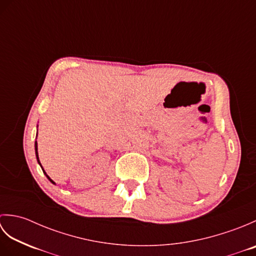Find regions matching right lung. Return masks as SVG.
<instances>
[{"instance_id": "add662e5", "label": "right lung", "mask_w": 256, "mask_h": 256, "mask_svg": "<svg viewBox=\"0 0 256 256\" xmlns=\"http://www.w3.org/2000/svg\"><path fill=\"white\" fill-rule=\"evenodd\" d=\"M37 126H38V125H37ZM36 136H37V135H36ZM35 154H36V158H37V162H38V164H40V166L42 167V172H44V174H45V175H46V177H47L48 179H50V182L52 184H55V182H54V180H52V179H50V177L47 175V174H46V172L44 170V168H42V164H40V157H38V152H37V142H36V140H35Z\"/></svg>"}]
</instances>
